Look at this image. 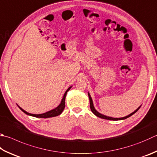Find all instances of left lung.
<instances>
[{
    "label": "left lung",
    "instance_id": "1",
    "mask_svg": "<svg viewBox=\"0 0 157 157\" xmlns=\"http://www.w3.org/2000/svg\"><path fill=\"white\" fill-rule=\"evenodd\" d=\"M88 96H89V98H90V109H91V111H92V113L94 114V115H96L97 117H100V118H102V119H105V120H114V121H117V120H125V119H126V118H128V117H129L130 116H131L132 115H133L135 113H136V112H137L139 109H140V108L141 107V106H140V107H138L137 109H136V110L134 111V112H132V113H131V114H129V115H127V116H125V117H120V118H116V117H109V116H106V115H102V114H101V113H100L99 112H98L96 110V109L94 108V104H93V101H92V99H91V96H90V93H88Z\"/></svg>",
    "mask_w": 157,
    "mask_h": 157
}]
</instances>
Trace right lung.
I'll return each instance as SVG.
<instances>
[{"label":"right lung","instance_id":"add662e5","mask_svg":"<svg viewBox=\"0 0 157 157\" xmlns=\"http://www.w3.org/2000/svg\"><path fill=\"white\" fill-rule=\"evenodd\" d=\"M71 87H72V86H70L66 91V92H65V94H64V95L63 96V98H62L59 105L58 106H57V107H56L55 109H52V110H51V111H49L48 112H46V113H42V114H32V113H28V112L25 111L21 107H20L18 105H17V106H19V108L21 109V110L24 112V113H26V115H31V116H33V117H40V118H48V117H52L57 116V115H60L62 113V112H63V109L65 108V100H66V94L67 93V91H68L70 90Z\"/></svg>","mask_w":157,"mask_h":157}]
</instances>
